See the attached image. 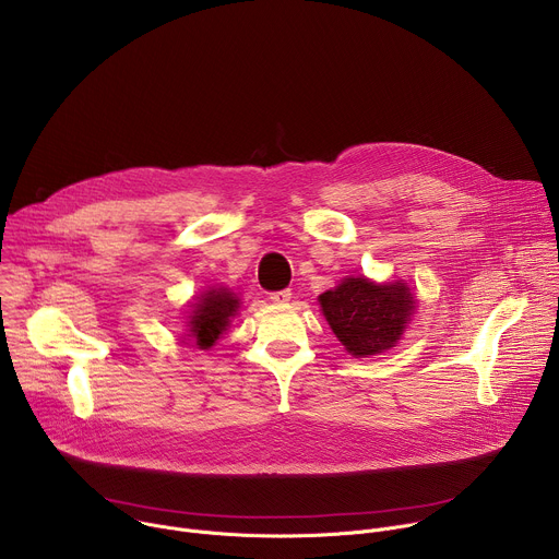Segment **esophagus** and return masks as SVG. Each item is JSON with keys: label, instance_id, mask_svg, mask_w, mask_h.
<instances>
[{"label": "esophagus", "instance_id": "1", "mask_svg": "<svg viewBox=\"0 0 559 559\" xmlns=\"http://www.w3.org/2000/svg\"><path fill=\"white\" fill-rule=\"evenodd\" d=\"M270 298L278 305H285L289 298H292V292L289 289H278V292H270Z\"/></svg>", "mask_w": 559, "mask_h": 559}]
</instances>
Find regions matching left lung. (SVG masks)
<instances>
[{
	"mask_svg": "<svg viewBox=\"0 0 559 559\" xmlns=\"http://www.w3.org/2000/svg\"><path fill=\"white\" fill-rule=\"evenodd\" d=\"M318 300L334 334L354 356H373L393 347L414 313V294L405 283L376 285L367 278H345Z\"/></svg>",
	"mask_w": 559,
	"mask_h": 559,
	"instance_id": "1",
	"label": "left lung"
}]
</instances>
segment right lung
<instances>
[{
	"instance_id": "obj_1",
	"label": "right lung",
	"mask_w": 559,
	"mask_h": 559,
	"mask_svg": "<svg viewBox=\"0 0 559 559\" xmlns=\"http://www.w3.org/2000/svg\"><path fill=\"white\" fill-rule=\"evenodd\" d=\"M238 300L227 289H212L197 302V309L192 311L190 332L192 338L201 349H207L214 345V341L227 330L229 318L236 313Z\"/></svg>"
}]
</instances>
